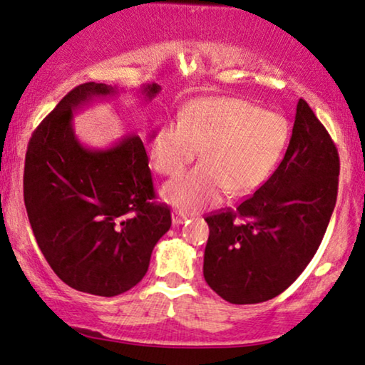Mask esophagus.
I'll return each mask as SVG.
<instances>
[{
	"label": "esophagus",
	"instance_id": "obj_1",
	"mask_svg": "<svg viewBox=\"0 0 365 365\" xmlns=\"http://www.w3.org/2000/svg\"><path fill=\"white\" fill-rule=\"evenodd\" d=\"M171 217H173V223H175V225H179V223L186 222L189 215L184 214V212H181V210H175L171 214Z\"/></svg>",
	"mask_w": 365,
	"mask_h": 365
}]
</instances>
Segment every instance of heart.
Returning a JSON list of instances; mask_svg holds the SVG:
<instances>
[{
	"label": "heart",
	"mask_w": 365,
	"mask_h": 365,
	"mask_svg": "<svg viewBox=\"0 0 365 365\" xmlns=\"http://www.w3.org/2000/svg\"><path fill=\"white\" fill-rule=\"evenodd\" d=\"M289 122L279 112L238 98L195 101L182 119H170L151 142V165L178 176L200 151L202 165L166 184L163 197L194 210L217 204L222 194L245 195L271 176L287 148Z\"/></svg>",
	"instance_id": "b5f03b06"
}]
</instances>
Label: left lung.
Masks as SVG:
<instances>
[{
	"label": "left lung",
	"mask_w": 365,
	"mask_h": 365,
	"mask_svg": "<svg viewBox=\"0 0 365 365\" xmlns=\"http://www.w3.org/2000/svg\"><path fill=\"white\" fill-rule=\"evenodd\" d=\"M339 155L299 99L287 151L271 178L237 209L207 215L204 277L235 305L282 294L315 256L338 197Z\"/></svg>",
	"instance_id": "8db88e82"
}]
</instances>
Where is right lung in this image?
I'll return each instance as SVG.
<instances>
[{
    "instance_id": "1",
    "label": "right lung",
    "mask_w": 365,
    "mask_h": 365,
    "mask_svg": "<svg viewBox=\"0 0 365 365\" xmlns=\"http://www.w3.org/2000/svg\"><path fill=\"white\" fill-rule=\"evenodd\" d=\"M158 91L143 86L148 99ZM115 93L104 83L73 88L34 130L24 163V204L43 257L66 285L101 297L137 285L171 227L170 207L155 202L142 140L89 150L73 133V110Z\"/></svg>"
}]
</instances>
